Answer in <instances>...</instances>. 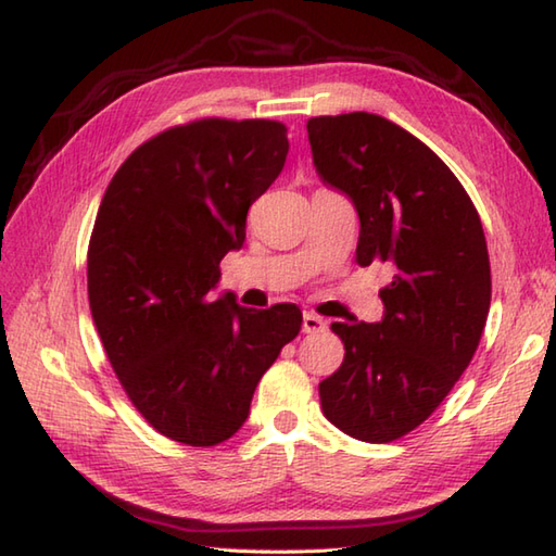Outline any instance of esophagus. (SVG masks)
Listing matches in <instances>:
<instances>
[{
	"instance_id": "esophagus-1",
	"label": "esophagus",
	"mask_w": 556,
	"mask_h": 556,
	"mask_svg": "<svg viewBox=\"0 0 556 556\" xmlns=\"http://www.w3.org/2000/svg\"><path fill=\"white\" fill-rule=\"evenodd\" d=\"M327 329V323L323 320V317H317L313 313H305L303 315V332L305 334H320Z\"/></svg>"
}]
</instances>
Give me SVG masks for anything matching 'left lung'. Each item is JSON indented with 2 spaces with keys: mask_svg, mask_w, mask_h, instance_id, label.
<instances>
[{
  "mask_svg": "<svg viewBox=\"0 0 556 556\" xmlns=\"http://www.w3.org/2000/svg\"><path fill=\"white\" fill-rule=\"evenodd\" d=\"M323 181L361 217L356 263H387L382 323H334L344 363L320 382L325 418L384 444L428 420L480 344L492 279L473 200L434 152L384 116L308 119Z\"/></svg>",
  "mask_w": 556,
  "mask_h": 556,
  "instance_id": "left-lung-1",
  "label": "left lung"
}]
</instances>
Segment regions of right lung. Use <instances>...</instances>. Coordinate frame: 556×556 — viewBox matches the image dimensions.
<instances>
[{"instance_id": "right-lung-1", "label": "right lung", "mask_w": 556, "mask_h": 556, "mask_svg": "<svg viewBox=\"0 0 556 556\" xmlns=\"http://www.w3.org/2000/svg\"><path fill=\"white\" fill-rule=\"evenodd\" d=\"M287 152L281 122L210 116L146 140L104 191L88 245L90 313L126 396L174 442L229 440L301 329L293 303L253 311L210 293Z\"/></svg>"}]
</instances>
